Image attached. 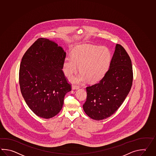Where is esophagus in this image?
I'll use <instances>...</instances> for the list:
<instances>
[{"mask_svg":"<svg viewBox=\"0 0 156 156\" xmlns=\"http://www.w3.org/2000/svg\"><path fill=\"white\" fill-rule=\"evenodd\" d=\"M80 88L78 86H74V85H72V90H77Z\"/></svg>","mask_w":156,"mask_h":156,"instance_id":"1","label":"esophagus"}]
</instances>
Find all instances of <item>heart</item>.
<instances>
[{
	"mask_svg": "<svg viewBox=\"0 0 156 156\" xmlns=\"http://www.w3.org/2000/svg\"><path fill=\"white\" fill-rule=\"evenodd\" d=\"M72 58L64 60L63 70L67 76H72L78 69L80 72L69 80L73 84L95 82L101 80L107 72L111 61L109 51L105 47L90 44L80 45L74 48Z\"/></svg>",
	"mask_w": 156,
	"mask_h": 156,
	"instance_id": "1",
	"label": "heart"
}]
</instances>
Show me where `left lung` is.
Listing matches in <instances>:
<instances>
[{
    "mask_svg": "<svg viewBox=\"0 0 156 156\" xmlns=\"http://www.w3.org/2000/svg\"><path fill=\"white\" fill-rule=\"evenodd\" d=\"M132 81L130 57L122 46L116 44L108 71L98 83L86 88L83 105L86 115L100 121L114 114L129 92Z\"/></svg>",
    "mask_w": 156,
    "mask_h": 156,
    "instance_id": "left-lung-1",
    "label": "left lung"
}]
</instances>
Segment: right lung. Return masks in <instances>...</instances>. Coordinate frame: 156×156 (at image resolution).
Returning a JSON list of instances; mask_svg holds the SVG:
<instances>
[{
	"label": "right lung",
	"mask_w": 156,
	"mask_h": 156,
	"mask_svg": "<svg viewBox=\"0 0 156 156\" xmlns=\"http://www.w3.org/2000/svg\"><path fill=\"white\" fill-rule=\"evenodd\" d=\"M66 53L57 43L39 38L24 54L19 69L21 93L29 108L49 119L61 111L71 90L63 72Z\"/></svg>",
	"instance_id": "obj_1"
}]
</instances>
